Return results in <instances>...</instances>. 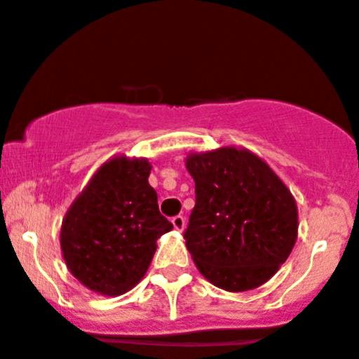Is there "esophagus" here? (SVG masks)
<instances>
[{
	"mask_svg": "<svg viewBox=\"0 0 359 359\" xmlns=\"http://www.w3.org/2000/svg\"><path fill=\"white\" fill-rule=\"evenodd\" d=\"M172 224L177 231H182L184 226H186V217H184V215H175V217L172 219Z\"/></svg>",
	"mask_w": 359,
	"mask_h": 359,
	"instance_id": "1",
	"label": "esophagus"
}]
</instances>
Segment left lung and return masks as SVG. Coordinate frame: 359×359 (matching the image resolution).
I'll use <instances>...</instances> for the list:
<instances>
[{
    "label": "left lung",
    "mask_w": 359,
    "mask_h": 359,
    "mask_svg": "<svg viewBox=\"0 0 359 359\" xmlns=\"http://www.w3.org/2000/svg\"><path fill=\"white\" fill-rule=\"evenodd\" d=\"M186 166L196 203L184 238L201 276L233 293L266 283L297 242L293 194L245 149L191 154Z\"/></svg>",
    "instance_id": "1"
}]
</instances>
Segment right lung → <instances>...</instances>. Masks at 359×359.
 Wrapping results in <instances>:
<instances>
[{"label":"right lung","instance_id":"1","mask_svg":"<svg viewBox=\"0 0 359 359\" xmlns=\"http://www.w3.org/2000/svg\"><path fill=\"white\" fill-rule=\"evenodd\" d=\"M149 173L147 159H110L62 219V257L95 293L117 297L137 286L154 256L156 240L173 228L159 212Z\"/></svg>","mask_w":359,"mask_h":359}]
</instances>
